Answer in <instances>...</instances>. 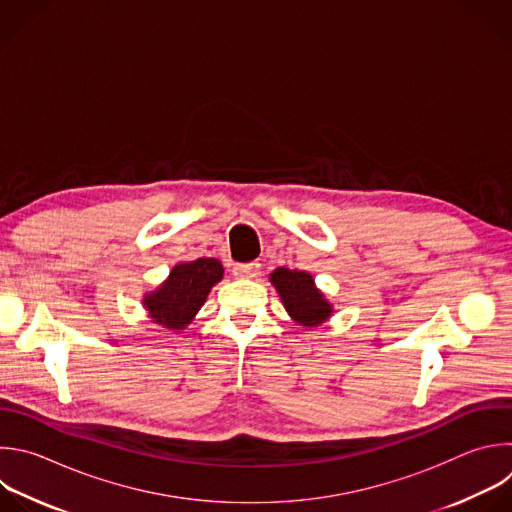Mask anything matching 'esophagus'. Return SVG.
<instances>
[{"mask_svg":"<svg viewBox=\"0 0 512 512\" xmlns=\"http://www.w3.org/2000/svg\"><path fill=\"white\" fill-rule=\"evenodd\" d=\"M233 273H235V277H239V279H255V277L261 273V263L253 261V263L237 265Z\"/></svg>","mask_w":512,"mask_h":512,"instance_id":"esophagus-1","label":"esophagus"}]
</instances>
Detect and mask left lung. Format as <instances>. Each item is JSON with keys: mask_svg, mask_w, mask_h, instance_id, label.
I'll use <instances>...</instances> for the list:
<instances>
[{"mask_svg": "<svg viewBox=\"0 0 512 512\" xmlns=\"http://www.w3.org/2000/svg\"><path fill=\"white\" fill-rule=\"evenodd\" d=\"M269 279L295 323L315 327L329 319L333 313L331 303L315 287V281L307 271H291L279 267L271 273Z\"/></svg>", "mask_w": 512, "mask_h": 512, "instance_id": "1", "label": "left lung"}]
</instances>
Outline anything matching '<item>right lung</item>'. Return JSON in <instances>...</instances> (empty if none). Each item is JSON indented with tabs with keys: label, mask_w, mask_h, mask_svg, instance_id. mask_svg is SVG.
I'll return each instance as SVG.
<instances>
[{
	"label": "right lung",
	"mask_w": 512,
	"mask_h": 512,
	"mask_svg": "<svg viewBox=\"0 0 512 512\" xmlns=\"http://www.w3.org/2000/svg\"><path fill=\"white\" fill-rule=\"evenodd\" d=\"M221 279L223 265L219 259L201 257L179 263L160 287L144 295L142 303L154 323L175 331L185 329L203 307L213 285Z\"/></svg>",
	"instance_id": "obj_1"
}]
</instances>
